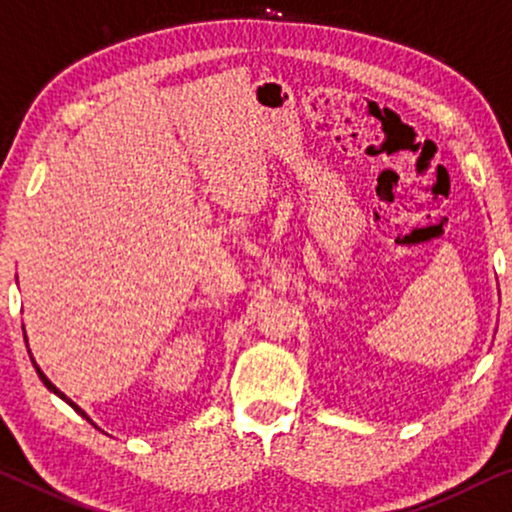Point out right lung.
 <instances>
[{
    "label": "right lung",
    "instance_id": "obj_1",
    "mask_svg": "<svg viewBox=\"0 0 512 512\" xmlns=\"http://www.w3.org/2000/svg\"><path fill=\"white\" fill-rule=\"evenodd\" d=\"M23 335H25V332H23ZM27 351H30V349H27ZM32 363H34V358H32ZM34 370H37V374H39V379H42V381H44V386H46V388H49V391H53V393H56V395H60V398H63V400H67V403H70V405L74 407V410H77V412L81 414V417H86V412H84V410H81V407H77V405H74V403H72V400H70V398H67V395H65V393H60V391H58V388H56V386H53L49 379H46V374H44L42 370H39V365H37V363H34ZM86 419H88V417H86ZM88 421H91V419H88Z\"/></svg>",
    "mask_w": 512,
    "mask_h": 512
}]
</instances>
